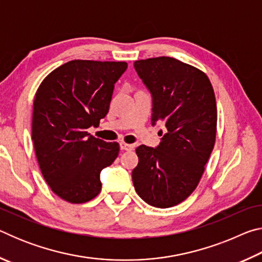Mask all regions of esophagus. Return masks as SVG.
I'll return each instance as SVG.
<instances>
[{
	"mask_svg": "<svg viewBox=\"0 0 262 262\" xmlns=\"http://www.w3.org/2000/svg\"><path fill=\"white\" fill-rule=\"evenodd\" d=\"M120 148H121L122 150H126V151H130V150L134 149V145H133V144H128V143H126V142H121V143H120Z\"/></svg>",
	"mask_w": 262,
	"mask_h": 262,
	"instance_id": "obj_1",
	"label": "esophagus"
}]
</instances>
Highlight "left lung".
I'll return each mask as SVG.
<instances>
[{"label": "left lung", "instance_id": "8db88e82", "mask_svg": "<svg viewBox=\"0 0 262 262\" xmlns=\"http://www.w3.org/2000/svg\"><path fill=\"white\" fill-rule=\"evenodd\" d=\"M135 70L152 95V123L167 132L157 148L137 147L132 178L142 200L170 208L198 187L214 149L217 107L207 75L173 57L139 60Z\"/></svg>", "mask_w": 262, "mask_h": 262}]
</instances>
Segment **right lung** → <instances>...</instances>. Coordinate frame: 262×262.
<instances>
[{"label":"right lung","instance_id":"add662e5","mask_svg":"<svg viewBox=\"0 0 262 262\" xmlns=\"http://www.w3.org/2000/svg\"><path fill=\"white\" fill-rule=\"evenodd\" d=\"M126 69L127 62L73 60L48 74L35 92V156L43 179L62 200L84 203L100 193V172L115 161L120 145L86 129L107 114L114 83Z\"/></svg>","mask_w":262,"mask_h":262}]
</instances>
